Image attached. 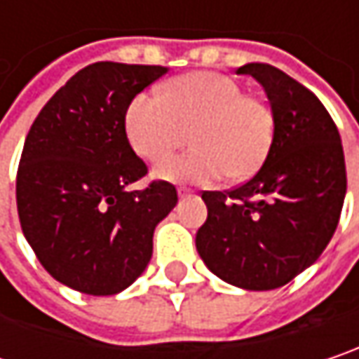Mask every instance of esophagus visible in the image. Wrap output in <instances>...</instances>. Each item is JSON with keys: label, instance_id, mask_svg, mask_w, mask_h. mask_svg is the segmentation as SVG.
I'll use <instances>...</instances> for the list:
<instances>
[{"label": "esophagus", "instance_id": "esophagus-1", "mask_svg": "<svg viewBox=\"0 0 359 359\" xmlns=\"http://www.w3.org/2000/svg\"><path fill=\"white\" fill-rule=\"evenodd\" d=\"M177 196H180V198H186V196H192V192L186 190V188H180V190H177Z\"/></svg>", "mask_w": 359, "mask_h": 359}]
</instances>
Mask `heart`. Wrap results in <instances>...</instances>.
<instances>
[{"label": "heart", "mask_w": 359, "mask_h": 359, "mask_svg": "<svg viewBox=\"0 0 359 359\" xmlns=\"http://www.w3.org/2000/svg\"><path fill=\"white\" fill-rule=\"evenodd\" d=\"M126 139L147 161H161L190 133L194 151L163 161L155 175L175 184H208L224 173L247 180L268 157L273 142V114L268 106L245 95L231 77L196 71L169 81L163 97L142 91L124 114Z\"/></svg>", "instance_id": "1"}]
</instances>
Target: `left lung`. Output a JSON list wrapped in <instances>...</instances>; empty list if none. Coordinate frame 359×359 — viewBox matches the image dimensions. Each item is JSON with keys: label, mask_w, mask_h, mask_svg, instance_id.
Here are the masks:
<instances>
[{"label": "left lung", "mask_w": 359, "mask_h": 359, "mask_svg": "<svg viewBox=\"0 0 359 359\" xmlns=\"http://www.w3.org/2000/svg\"><path fill=\"white\" fill-rule=\"evenodd\" d=\"M266 91L273 142L259 171L231 192H204L196 249L215 276L243 290H273L311 268L329 245L346 198L341 137L319 97L284 71L247 63Z\"/></svg>", "instance_id": "8db88e82"}]
</instances>
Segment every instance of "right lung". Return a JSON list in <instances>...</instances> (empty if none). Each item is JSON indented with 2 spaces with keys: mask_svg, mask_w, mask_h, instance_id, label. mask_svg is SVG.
Masks as SVG:
<instances>
[{
  "mask_svg": "<svg viewBox=\"0 0 359 359\" xmlns=\"http://www.w3.org/2000/svg\"><path fill=\"white\" fill-rule=\"evenodd\" d=\"M159 65L102 61L75 73L36 116L15 180L26 241L57 282L91 296L128 288L151 262L155 226L177 204L167 182L130 192L147 165L124 130Z\"/></svg>",
  "mask_w": 359,
  "mask_h": 359,
  "instance_id": "right-lung-1",
  "label": "right lung"
}]
</instances>
